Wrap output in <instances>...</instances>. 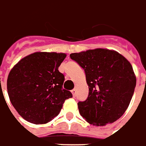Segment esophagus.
<instances>
[{
    "label": "esophagus",
    "instance_id": "1",
    "mask_svg": "<svg viewBox=\"0 0 146 146\" xmlns=\"http://www.w3.org/2000/svg\"><path fill=\"white\" fill-rule=\"evenodd\" d=\"M76 92H77L76 89H73V90H71V93H72V94H73V97H75V96H76Z\"/></svg>",
    "mask_w": 146,
    "mask_h": 146
}]
</instances>
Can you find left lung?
<instances>
[{"mask_svg":"<svg viewBox=\"0 0 146 146\" xmlns=\"http://www.w3.org/2000/svg\"><path fill=\"white\" fill-rule=\"evenodd\" d=\"M83 68L89 86V95L78 101L79 113L89 123L104 126L114 123L129 106L136 77L131 63L113 50L90 49L70 54Z\"/></svg>","mask_w":146,"mask_h":146,"instance_id":"8db88e82","label":"left lung"}]
</instances>
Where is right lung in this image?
<instances>
[{"label": "right lung", "instance_id": "add662e5", "mask_svg": "<svg viewBox=\"0 0 146 146\" xmlns=\"http://www.w3.org/2000/svg\"><path fill=\"white\" fill-rule=\"evenodd\" d=\"M65 53L39 52L23 58L9 72L7 90L19 114L35 124L51 121L60 113L71 92L63 89L64 75L58 68Z\"/></svg>", "mask_w": 146, "mask_h": 146}]
</instances>
